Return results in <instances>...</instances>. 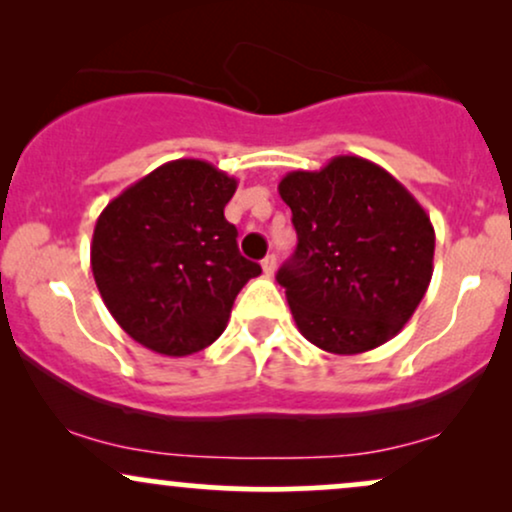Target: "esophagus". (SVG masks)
<instances>
[{
  "instance_id": "34e87169",
  "label": "esophagus",
  "mask_w": 512,
  "mask_h": 512,
  "mask_svg": "<svg viewBox=\"0 0 512 512\" xmlns=\"http://www.w3.org/2000/svg\"><path fill=\"white\" fill-rule=\"evenodd\" d=\"M262 269H264V274H267V276H274V272H276V257L274 255L264 257Z\"/></svg>"
}]
</instances>
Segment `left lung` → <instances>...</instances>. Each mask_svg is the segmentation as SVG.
Segmentation results:
<instances>
[{"mask_svg": "<svg viewBox=\"0 0 512 512\" xmlns=\"http://www.w3.org/2000/svg\"><path fill=\"white\" fill-rule=\"evenodd\" d=\"M279 195L298 245L276 281L303 337L339 356L397 337L433 276L436 231L426 209L361 156L286 173Z\"/></svg>", "mask_w": 512, "mask_h": 512, "instance_id": "obj_1", "label": "left lung"}]
</instances>
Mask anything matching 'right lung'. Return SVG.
Segmentation results:
<instances>
[{
	"label": "right lung",
	"instance_id": "1",
	"mask_svg": "<svg viewBox=\"0 0 512 512\" xmlns=\"http://www.w3.org/2000/svg\"><path fill=\"white\" fill-rule=\"evenodd\" d=\"M238 180L199 158L168 161L98 216L91 269L105 308L134 342L163 356L207 349L262 267L238 252L223 209Z\"/></svg>",
	"mask_w": 512,
	"mask_h": 512
}]
</instances>
